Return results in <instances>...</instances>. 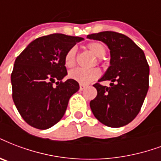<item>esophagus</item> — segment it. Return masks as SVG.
Wrapping results in <instances>:
<instances>
[{
  "label": "esophagus",
  "instance_id": "34e87169",
  "mask_svg": "<svg viewBox=\"0 0 161 161\" xmlns=\"http://www.w3.org/2000/svg\"><path fill=\"white\" fill-rule=\"evenodd\" d=\"M86 85H84V84H80L79 85V89H80V90H83V89H85Z\"/></svg>",
  "mask_w": 161,
  "mask_h": 161
}]
</instances>
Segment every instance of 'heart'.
<instances>
[{"label":"heart","mask_w":161,"mask_h":161,"mask_svg":"<svg viewBox=\"0 0 161 161\" xmlns=\"http://www.w3.org/2000/svg\"><path fill=\"white\" fill-rule=\"evenodd\" d=\"M87 48L94 56L97 57H103L105 55L106 50L104 45L100 42H90L87 45ZM76 55L77 49L76 47L70 48L65 55L64 63L65 66L68 68L73 67L76 64ZM100 71L99 68L94 67L90 69H83V68H76L70 71L68 77L71 79L77 81L81 84H89L93 81L96 80L100 78Z\"/></svg>","instance_id":"b5f03b06"}]
</instances>
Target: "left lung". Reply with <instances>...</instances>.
Segmentation results:
<instances>
[{"label":"left lung","instance_id":"obj_1","mask_svg":"<svg viewBox=\"0 0 161 161\" xmlns=\"http://www.w3.org/2000/svg\"><path fill=\"white\" fill-rule=\"evenodd\" d=\"M110 49V66L98 82L110 80V87L94 84L97 96L90 101L94 116L105 126L128 124L141 110L149 89V67L145 55L130 38L112 31L87 36Z\"/></svg>","mask_w":161,"mask_h":161}]
</instances>
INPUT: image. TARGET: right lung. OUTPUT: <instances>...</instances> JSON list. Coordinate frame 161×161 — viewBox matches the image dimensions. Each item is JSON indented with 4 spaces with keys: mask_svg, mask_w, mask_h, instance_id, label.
Returning a JSON list of instances; mask_svg holds the SVG:
<instances>
[{
    "mask_svg": "<svg viewBox=\"0 0 161 161\" xmlns=\"http://www.w3.org/2000/svg\"><path fill=\"white\" fill-rule=\"evenodd\" d=\"M83 40L62 34L40 37L16 59L11 75L12 99L31 127L48 129L64 116L69 99L79 89L77 81H61L67 74L65 55Z\"/></svg>",
    "mask_w": 161,
    "mask_h": 161,
    "instance_id": "obj_1",
    "label": "right lung"
}]
</instances>
